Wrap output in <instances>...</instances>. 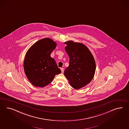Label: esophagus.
<instances>
[{
	"instance_id": "obj_1",
	"label": "esophagus",
	"mask_w": 129,
	"mask_h": 129,
	"mask_svg": "<svg viewBox=\"0 0 129 129\" xmlns=\"http://www.w3.org/2000/svg\"><path fill=\"white\" fill-rule=\"evenodd\" d=\"M60 70H61V73H63L64 70V69L63 68H61V69H60Z\"/></svg>"
}]
</instances>
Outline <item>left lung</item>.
<instances>
[{"label":"left lung","instance_id":"left-lung-1","mask_svg":"<svg viewBox=\"0 0 129 129\" xmlns=\"http://www.w3.org/2000/svg\"><path fill=\"white\" fill-rule=\"evenodd\" d=\"M65 49L70 58L69 66L64 74L71 86L75 89L84 87L91 82L96 70L93 56L87 46L72 40L64 43Z\"/></svg>","mask_w":129,"mask_h":129}]
</instances>
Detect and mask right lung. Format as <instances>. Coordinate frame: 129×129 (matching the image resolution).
I'll list each match as a JSON object with an SVG mask.
<instances>
[{
  "instance_id": "obj_1",
  "label": "right lung",
  "mask_w": 129,
  "mask_h": 129,
  "mask_svg": "<svg viewBox=\"0 0 129 129\" xmlns=\"http://www.w3.org/2000/svg\"><path fill=\"white\" fill-rule=\"evenodd\" d=\"M56 46L52 39L43 38L34 43L26 52L23 62L25 73L36 87H45L61 73L55 59L51 57Z\"/></svg>"
}]
</instances>
